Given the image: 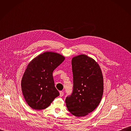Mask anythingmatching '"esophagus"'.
<instances>
[{
  "mask_svg": "<svg viewBox=\"0 0 131 131\" xmlns=\"http://www.w3.org/2000/svg\"><path fill=\"white\" fill-rule=\"evenodd\" d=\"M64 94V92H63V91H60V92H59V96H60V97L63 96Z\"/></svg>",
  "mask_w": 131,
  "mask_h": 131,
  "instance_id": "esophagus-1",
  "label": "esophagus"
}]
</instances>
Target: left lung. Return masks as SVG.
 <instances>
[{
  "instance_id": "left-lung-1",
  "label": "left lung",
  "mask_w": 131,
  "mask_h": 131,
  "mask_svg": "<svg viewBox=\"0 0 131 131\" xmlns=\"http://www.w3.org/2000/svg\"><path fill=\"white\" fill-rule=\"evenodd\" d=\"M73 89L65 102L68 110L76 117L88 115L97 107L103 93V77L99 64L86 55L72 60Z\"/></svg>"
}]
</instances>
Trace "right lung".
Segmentation results:
<instances>
[{"label": "right lung", "mask_w": 131, "mask_h": 131, "mask_svg": "<svg viewBox=\"0 0 131 131\" xmlns=\"http://www.w3.org/2000/svg\"><path fill=\"white\" fill-rule=\"evenodd\" d=\"M65 59L59 54L47 51L32 59L21 80L25 101L32 108L43 110L59 95L55 87L53 72Z\"/></svg>", "instance_id": "add662e5"}]
</instances>
